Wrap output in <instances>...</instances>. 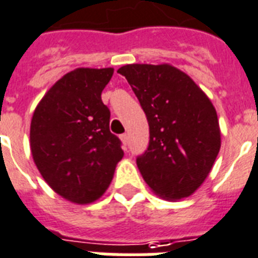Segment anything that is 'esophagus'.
Returning <instances> with one entry per match:
<instances>
[{"instance_id":"1","label":"esophagus","mask_w":258,"mask_h":258,"mask_svg":"<svg viewBox=\"0 0 258 258\" xmlns=\"http://www.w3.org/2000/svg\"><path fill=\"white\" fill-rule=\"evenodd\" d=\"M119 139H121V142H122V145L125 146L127 144V140H129V136L126 135V133H125V135H121L119 136Z\"/></svg>"}]
</instances>
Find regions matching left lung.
I'll list each match as a JSON object with an SVG mask.
<instances>
[{"instance_id":"left-lung-1","label":"left lung","mask_w":258,"mask_h":258,"mask_svg":"<svg viewBox=\"0 0 258 258\" xmlns=\"http://www.w3.org/2000/svg\"><path fill=\"white\" fill-rule=\"evenodd\" d=\"M149 122V146L137 166L154 195L180 201L209 176L221 148L217 112L201 88L170 63L118 69Z\"/></svg>"}]
</instances>
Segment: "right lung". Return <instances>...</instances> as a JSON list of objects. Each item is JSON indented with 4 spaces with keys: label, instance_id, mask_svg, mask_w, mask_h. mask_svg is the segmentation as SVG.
<instances>
[{
    "label": "right lung",
    "instance_id": "1",
    "mask_svg": "<svg viewBox=\"0 0 258 258\" xmlns=\"http://www.w3.org/2000/svg\"><path fill=\"white\" fill-rule=\"evenodd\" d=\"M113 73V68H77L47 90L33 113V161L57 195L78 205L104 196L123 157L101 100Z\"/></svg>",
    "mask_w": 258,
    "mask_h": 258
}]
</instances>
